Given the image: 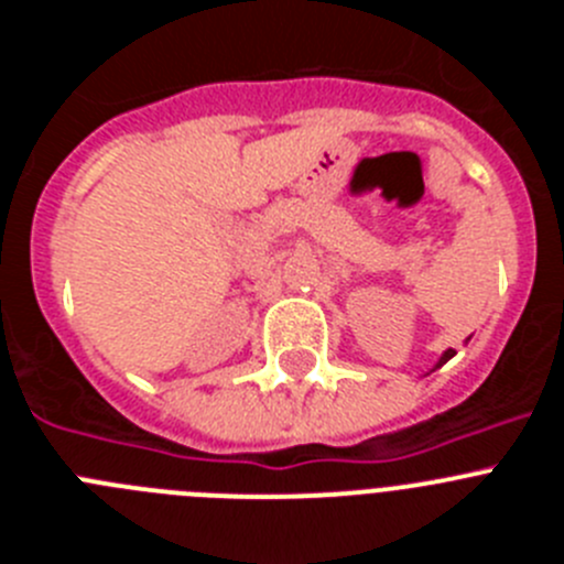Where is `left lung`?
<instances>
[{"label": "left lung", "instance_id": "obj_1", "mask_svg": "<svg viewBox=\"0 0 564 564\" xmlns=\"http://www.w3.org/2000/svg\"><path fill=\"white\" fill-rule=\"evenodd\" d=\"M452 356H455V350H446V352H443V356H441V361H437V367H443V364L449 361Z\"/></svg>", "mask_w": 564, "mask_h": 564}]
</instances>
